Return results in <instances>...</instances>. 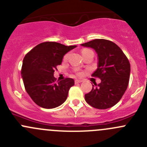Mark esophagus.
<instances>
[{
  "instance_id": "obj_1",
  "label": "esophagus",
  "mask_w": 147,
  "mask_h": 147,
  "mask_svg": "<svg viewBox=\"0 0 147 147\" xmlns=\"http://www.w3.org/2000/svg\"><path fill=\"white\" fill-rule=\"evenodd\" d=\"M82 81H83V80H75V82L76 83V84H78V83H81V82H82Z\"/></svg>"
}]
</instances>
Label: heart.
<instances>
[{"label":"heart","instance_id":"obj_1","mask_svg":"<svg viewBox=\"0 0 147 147\" xmlns=\"http://www.w3.org/2000/svg\"><path fill=\"white\" fill-rule=\"evenodd\" d=\"M87 50V49H84V50H82V52H83V51H84V50ZM68 55H69V54H68V53H67V54L65 55L64 56V60H67V59ZM77 74H78V75H82V72H77Z\"/></svg>","mask_w":147,"mask_h":147}]
</instances>
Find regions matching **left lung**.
<instances>
[{"label":"left lung","mask_w":147,"mask_h":147,"mask_svg":"<svg viewBox=\"0 0 147 147\" xmlns=\"http://www.w3.org/2000/svg\"><path fill=\"white\" fill-rule=\"evenodd\" d=\"M81 45L93 48L98 56L97 69L93 77L101 82L92 85L84 95L85 101L94 108L105 109L115 106L127 90L130 75V63L122 50L115 42L95 39Z\"/></svg>","instance_id":"1"}]
</instances>
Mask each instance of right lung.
Masks as SVG:
<instances>
[{"label":"right lung","mask_w":147,"mask_h":147,"mask_svg":"<svg viewBox=\"0 0 147 147\" xmlns=\"http://www.w3.org/2000/svg\"><path fill=\"white\" fill-rule=\"evenodd\" d=\"M76 45L66 46L55 42L36 45L26 54L21 75L26 92L33 102L45 109H53L64 103L69 88L75 84L72 78L55 82L54 72L67 52Z\"/></svg>","instance_id":"right-lung-1"}]
</instances>
